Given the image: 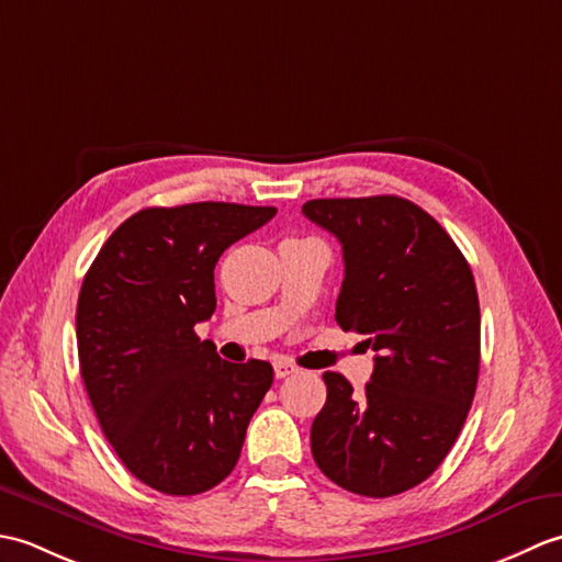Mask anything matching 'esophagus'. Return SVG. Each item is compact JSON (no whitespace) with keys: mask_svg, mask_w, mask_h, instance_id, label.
<instances>
[{"mask_svg":"<svg viewBox=\"0 0 562 562\" xmlns=\"http://www.w3.org/2000/svg\"><path fill=\"white\" fill-rule=\"evenodd\" d=\"M272 367H274V376H278V379H284V376H290V374L296 372V367L288 360H278Z\"/></svg>","mask_w":562,"mask_h":562,"instance_id":"34e87169","label":"esophagus"}]
</instances>
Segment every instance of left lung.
<instances>
[{"instance_id": "1", "label": "left lung", "mask_w": 562, "mask_h": 562, "mask_svg": "<svg viewBox=\"0 0 562 562\" xmlns=\"http://www.w3.org/2000/svg\"><path fill=\"white\" fill-rule=\"evenodd\" d=\"M302 212L342 246L338 326L376 352L362 393L342 374H324L314 461L350 493H405L445 461L473 403L481 367L473 272L439 222L405 198H324Z\"/></svg>"}]
</instances>
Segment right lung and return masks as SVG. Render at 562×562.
I'll use <instances>...</instances> for the list:
<instances>
[{"label":"right lung","mask_w":562,"mask_h":562,"mask_svg":"<svg viewBox=\"0 0 562 562\" xmlns=\"http://www.w3.org/2000/svg\"><path fill=\"white\" fill-rule=\"evenodd\" d=\"M274 212L236 202L139 210L81 282L83 386L125 469L154 491L198 495L220 485L272 384L270 362H226L195 326L217 306L220 256Z\"/></svg>","instance_id":"add662e5"}]
</instances>
